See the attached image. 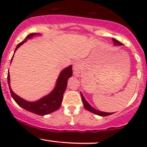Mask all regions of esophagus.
Instances as JSON below:
<instances>
[{
  "mask_svg": "<svg viewBox=\"0 0 147 147\" xmlns=\"http://www.w3.org/2000/svg\"><path fill=\"white\" fill-rule=\"evenodd\" d=\"M81 68H82V65H81V63L79 61L75 62L73 65V70H74V74L76 77H78L79 76V74H80Z\"/></svg>",
  "mask_w": 147,
  "mask_h": 147,
  "instance_id": "esophagus-1",
  "label": "esophagus"
}]
</instances>
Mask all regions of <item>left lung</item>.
Wrapping results in <instances>:
<instances>
[{
    "instance_id": "1",
    "label": "left lung",
    "mask_w": 147,
    "mask_h": 147,
    "mask_svg": "<svg viewBox=\"0 0 147 147\" xmlns=\"http://www.w3.org/2000/svg\"><path fill=\"white\" fill-rule=\"evenodd\" d=\"M113 41L115 45H123L122 43H120V42L118 41L117 40L115 39V38H113ZM80 93H81V96H82V102H83V104H84V106L87 111H90V112L92 113L96 114V115H99V116H108V115H112L114 113L103 112V111H99L98 110H97V109H94V108L92 107V106H90V104H88V102L86 100V99L84 98L83 94H82L81 92H80Z\"/></svg>"
}]
</instances>
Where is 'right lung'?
<instances>
[{
	"mask_svg": "<svg viewBox=\"0 0 147 147\" xmlns=\"http://www.w3.org/2000/svg\"><path fill=\"white\" fill-rule=\"evenodd\" d=\"M40 34L32 33L30 34L28 36H26V38L23 40L21 43L18 44L15 49V52L17 49L23 45L25 42H26L28 39L32 38L35 36H40ZM13 55L11 57V63L12 61ZM72 65H69L67 68H64L62 70V71L60 72L58 78H57L56 84H55V88L52 90L51 92L48 95L44 96L42 98L38 100L35 101V102H28L25 99L21 98V97L18 96L16 94H15L13 90H11V86H10V78H9V72H8L7 74V82L8 85L9 87V90L11 92V95L14 100L16 102V104L18 106L24 109L25 110L30 111V112L33 113L38 115H45L51 113L55 112L57 110H58L61 105L62 99H63V93L66 89L67 84H68V79L72 77Z\"/></svg>",
	"mask_w": 147,
	"mask_h": 147,
	"instance_id": "1",
	"label": "right lung"
}]
</instances>
